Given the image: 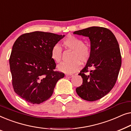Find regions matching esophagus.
Here are the masks:
<instances>
[{
    "mask_svg": "<svg viewBox=\"0 0 131 131\" xmlns=\"http://www.w3.org/2000/svg\"><path fill=\"white\" fill-rule=\"evenodd\" d=\"M66 78H72V77H73V74H66Z\"/></svg>",
    "mask_w": 131,
    "mask_h": 131,
    "instance_id": "1",
    "label": "esophagus"
}]
</instances>
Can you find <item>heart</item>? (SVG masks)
Returning <instances> with one entry per match:
<instances>
[{"label": "heart", "mask_w": 131, "mask_h": 131, "mask_svg": "<svg viewBox=\"0 0 131 131\" xmlns=\"http://www.w3.org/2000/svg\"><path fill=\"white\" fill-rule=\"evenodd\" d=\"M62 46L67 49L73 51L71 62H62L58 66V70L61 72L71 74L81 69V62L85 63L91 56L89 48L81 39L73 35H68L62 42ZM62 49L58 45H55L51 51V57L53 61L58 63L61 60Z\"/></svg>", "instance_id": "1"}]
</instances>
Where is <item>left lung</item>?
<instances>
[{
  "label": "left lung",
  "instance_id": "1",
  "mask_svg": "<svg viewBox=\"0 0 131 131\" xmlns=\"http://www.w3.org/2000/svg\"><path fill=\"white\" fill-rule=\"evenodd\" d=\"M73 34L89 37L91 42L90 58L79 74L83 83L76 91L86 101H96L106 95L117 80L122 64L119 43L106 28L91 27Z\"/></svg>",
  "mask_w": 131,
  "mask_h": 131
}]
</instances>
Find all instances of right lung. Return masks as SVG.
Listing matches in <instances>:
<instances>
[{
  "label": "right lung",
  "instance_id": "1",
  "mask_svg": "<svg viewBox=\"0 0 131 131\" xmlns=\"http://www.w3.org/2000/svg\"><path fill=\"white\" fill-rule=\"evenodd\" d=\"M65 35L34 31L20 36L9 58L15 93L28 103H42L52 96L57 82L64 74L55 71L51 51Z\"/></svg>",
  "mask_w": 131,
  "mask_h": 131
}]
</instances>
